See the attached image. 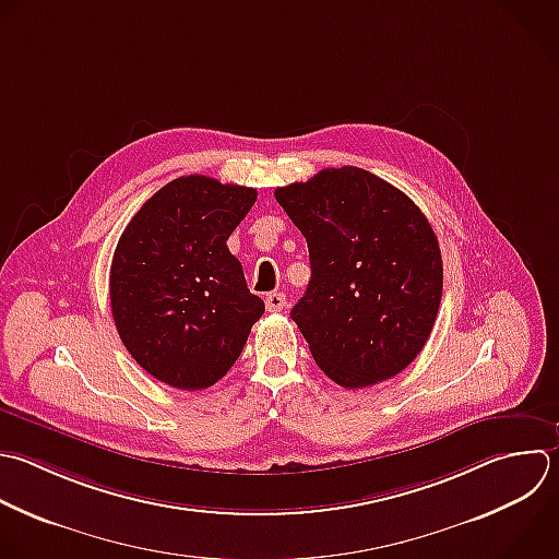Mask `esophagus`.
Listing matches in <instances>:
<instances>
[{
  "instance_id": "1",
  "label": "esophagus",
  "mask_w": 559,
  "mask_h": 559,
  "mask_svg": "<svg viewBox=\"0 0 559 559\" xmlns=\"http://www.w3.org/2000/svg\"><path fill=\"white\" fill-rule=\"evenodd\" d=\"M286 308V295L284 293H271L266 297V310L269 312H282Z\"/></svg>"
}]
</instances>
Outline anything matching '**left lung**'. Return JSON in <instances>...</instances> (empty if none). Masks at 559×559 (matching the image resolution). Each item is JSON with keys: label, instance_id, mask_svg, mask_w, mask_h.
<instances>
[{"label": "left lung", "instance_id": "8db88e82", "mask_svg": "<svg viewBox=\"0 0 559 559\" xmlns=\"http://www.w3.org/2000/svg\"><path fill=\"white\" fill-rule=\"evenodd\" d=\"M275 199L308 242L312 275L290 317L321 371L362 389L406 369L432 332L443 288L421 210L354 166L277 188Z\"/></svg>", "mask_w": 559, "mask_h": 559}]
</instances>
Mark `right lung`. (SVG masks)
<instances>
[{
  "mask_svg": "<svg viewBox=\"0 0 559 559\" xmlns=\"http://www.w3.org/2000/svg\"><path fill=\"white\" fill-rule=\"evenodd\" d=\"M255 199L253 188L179 177L120 236L109 275L118 334L144 371L175 389L218 382L264 314L227 249Z\"/></svg>",
  "mask_w": 559,
  "mask_h": 559,
  "instance_id": "1",
  "label": "right lung"
}]
</instances>
